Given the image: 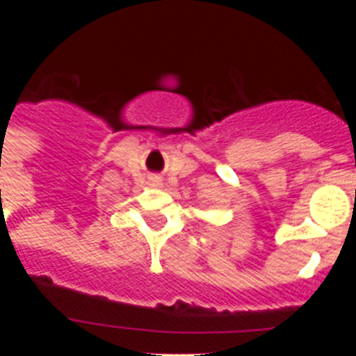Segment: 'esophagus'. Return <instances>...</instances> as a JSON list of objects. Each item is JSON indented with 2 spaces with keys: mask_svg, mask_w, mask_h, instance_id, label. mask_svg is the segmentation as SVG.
<instances>
[{
  "mask_svg": "<svg viewBox=\"0 0 356 356\" xmlns=\"http://www.w3.org/2000/svg\"><path fill=\"white\" fill-rule=\"evenodd\" d=\"M160 181H162V180H160L159 176H153V178H151V184H153V185H160Z\"/></svg>",
  "mask_w": 356,
  "mask_h": 356,
  "instance_id": "esophagus-1",
  "label": "esophagus"
}]
</instances>
